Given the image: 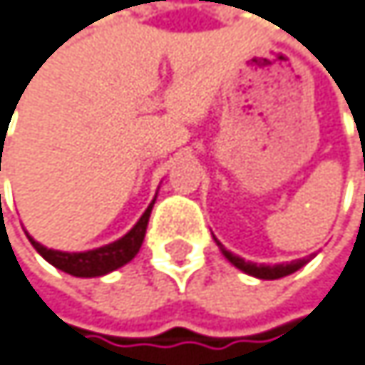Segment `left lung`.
Segmentation results:
<instances>
[{"label": "left lung", "mask_w": 365, "mask_h": 365, "mask_svg": "<svg viewBox=\"0 0 365 365\" xmlns=\"http://www.w3.org/2000/svg\"><path fill=\"white\" fill-rule=\"evenodd\" d=\"M216 240V238H214ZM216 245H218V249H220V253L236 266L238 270H242V272H247V274H251V277H257V279H281V277H288V274H292V272H297L299 268H303L309 259H312V255L309 257H303V259H294V262H290V264H274V266H268V264H253V262H247V259H242L240 255H233L231 251H227L218 240H216Z\"/></svg>", "instance_id": "8db88e82"}]
</instances>
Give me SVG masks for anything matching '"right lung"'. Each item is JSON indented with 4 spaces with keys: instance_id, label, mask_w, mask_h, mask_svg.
<instances>
[{
    "instance_id": "1",
    "label": "right lung",
    "mask_w": 365,
    "mask_h": 365,
    "mask_svg": "<svg viewBox=\"0 0 365 365\" xmlns=\"http://www.w3.org/2000/svg\"><path fill=\"white\" fill-rule=\"evenodd\" d=\"M153 203H155V199L149 203V207L138 218V222L132 229H129L123 238H118V240H114V242H110L106 247L93 249V251H82V253L56 251V249H47L41 242H36L28 231H25V236L30 238L32 247L51 266H56L58 270L68 272L73 277H103V274H108V272L125 266L127 262H132L136 257V253L140 251L143 240H145V233H147V225H149V216H151Z\"/></svg>"
}]
</instances>
